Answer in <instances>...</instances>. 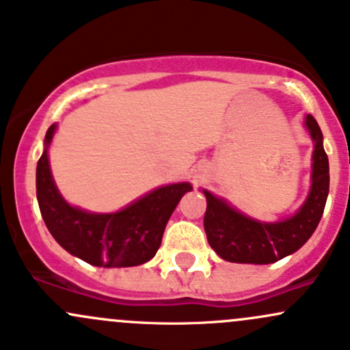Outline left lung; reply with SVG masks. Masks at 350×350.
<instances>
[{"instance_id": "1", "label": "left lung", "mask_w": 350, "mask_h": 350, "mask_svg": "<svg viewBox=\"0 0 350 350\" xmlns=\"http://www.w3.org/2000/svg\"><path fill=\"white\" fill-rule=\"evenodd\" d=\"M306 129L315 140L312 189L295 217L278 224H260L204 191V232L208 243L221 259L242 264H271L296 252L312 237L323 215L330 176L322 130L312 115L306 116Z\"/></svg>"}]
</instances>
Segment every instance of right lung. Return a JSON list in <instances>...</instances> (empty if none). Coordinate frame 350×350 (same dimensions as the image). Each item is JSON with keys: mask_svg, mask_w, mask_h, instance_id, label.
<instances>
[{"mask_svg": "<svg viewBox=\"0 0 350 350\" xmlns=\"http://www.w3.org/2000/svg\"><path fill=\"white\" fill-rule=\"evenodd\" d=\"M54 132L55 125L49 126L45 150L37 162V200L52 237L67 252L93 266L130 267L152 259L169 217L191 186H164L116 213H88L67 204L55 188L47 157Z\"/></svg>", "mask_w": 350, "mask_h": 350, "instance_id": "obj_1", "label": "right lung"}]
</instances>
